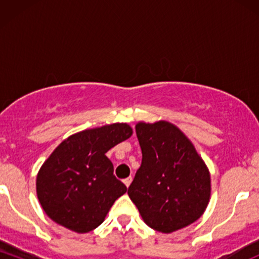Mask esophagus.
Instances as JSON below:
<instances>
[{
  "mask_svg": "<svg viewBox=\"0 0 259 259\" xmlns=\"http://www.w3.org/2000/svg\"><path fill=\"white\" fill-rule=\"evenodd\" d=\"M123 181H124V184H125V186L129 187V185H130V184H132V181H133V178L132 177L125 178V179H124Z\"/></svg>",
  "mask_w": 259,
  "mask_h": 259,
  "instance_id": "esophagus-1",
  "label": "esophagus"
}]
</instances>
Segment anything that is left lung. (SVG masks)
<instances>
[{
  "instance_id": "8db88e82",
  "label": "left lung",
  "mask_w": 259,
  "mask_h": 259,
  "mask_svg": "<svg viewBox=\"0 0 259 259\" xmlns=\"http://www.w3.org/2000/svg\"><path fill=\"white\" fill-rule=\"evenodd\" d=\"M142 152L127 195L150 228L173 233L197 221L207 208L210 177L194 145L173 124L139 123Z\"/></svg>"
}]
</instances>
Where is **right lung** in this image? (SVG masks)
<instances>
[{
    "instance_id": "add662e5",
    "label": "right lung",
    "mask_w": 259,
    "mask_h": 259,
    "mask_svg": "<svg viewBox=\"0 0 259 259\" xmlns=\"http://www.w3.org/2000/svg\"><path fill=\"white\" fill-rule=\"evenodd\" d=\"M132 134L127 124L115 123L74 134L53 151L36 179L37 198L53 222L82 234L105 221L127 190L106 153Z\"/></svg>"
}]
</instances>
